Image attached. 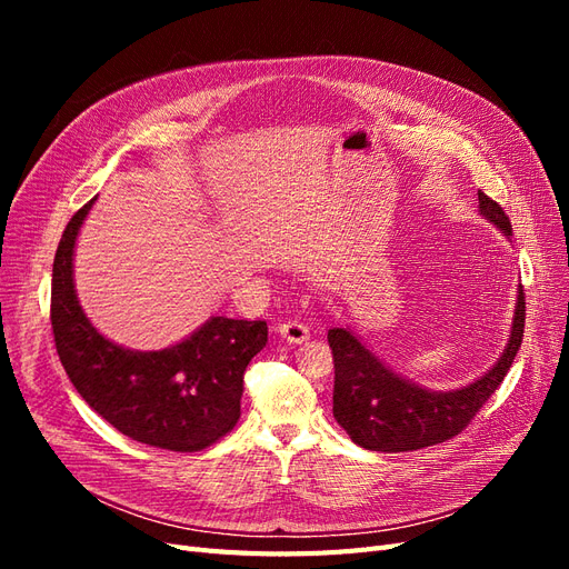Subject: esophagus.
<instances>
[{"label": "esophagus", "mask_w": 569, "mask_h": 569, "mask_svg": "<svg viewBox=\"0 0 569 569\" xmlns=\"http://www.w3.org/2000/svg\"><path fill=\"white\" fill-rule=\"evenodd\" d=\"M278 332L289 341V343H301L306 341L308 337H311V332H308V327L299 320H284L278 325Z\"/></svg>", "instance_id": "obj_1"}]
</instances>
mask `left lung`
<instances>
[{"mask_svg": "<svg viewBox=\"0 0 569 569\" xmlns=\"http://www.w3.org/2000/svg\"><path fill=\"white\" fill-rule=\"evenodd\" d=\"M479 211L498 230L512 234L510 218L479 189ZM525 289L518 291L512 335L498 363L477 382L456 391H427L391 372L349 330L335 327L327 332L335 360V418L353 443L368 451H418L425 446L449 441L485 406L503 382L525 337Z\"/></svg>", "mask_w": 569, "mask_h": 569, "instance_id": "1", "label": "left lung"}]
</instances>
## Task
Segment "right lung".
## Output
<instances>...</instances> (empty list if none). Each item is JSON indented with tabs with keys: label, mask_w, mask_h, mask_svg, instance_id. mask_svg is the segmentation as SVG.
<instances>
[{
	"label": "right lung",
	"mask_w": 569,
	"mask_h": 569,
	"mask_svg": "<svg viewBox=\"0 0 569 569\" xmlns=\"http://www.w3.org/2000/svg\"><path fill=\"white\" fill-rule=\"evenodd\" d=\"M88 201L68 220L51 272V332L73 387L118 432L157 449L192 453L239 420L249 360L266 347V320L211 318L163 351H130L101 337L73 289L76 237Z\"/></svg>",
	"instance_id": "add662e5"
}]
</instances>
